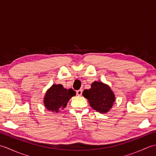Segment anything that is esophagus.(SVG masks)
<instances>
[{
	"label": "esophagus",
	"instance_id": "obj_1",
	"mask_svg": "<svg viewBox=\"0 0 156 156\" xmlns=\"http://www.w3.org/2000/svg\"><path fill=\"white\" fill-rule=\"evenodd\" d=\"M82 94V90H81V89L80 90H78L76 91V94H77L78 96H81Z\"/></svg>",
	"mask_w": 156,
	"mask_h": 156
}]
</instances>
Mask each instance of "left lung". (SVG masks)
<instances>
[{"label": "left lung", "instance_id": "obj_1", "mask_svg": "<svg viewBox=\"0 0 156 156\" xmlns=\"http://www.w3.org/2000/svg\"><path fill=\"white\" fill-rule=\"evenodd\" d=\"M82 95L88 99L90 107L101 113H107L112 107L115 96L108 84L94 81L90 89H86Z\"/></svg>", "mask_w": 156, "mask_h": 156}]
</instances>
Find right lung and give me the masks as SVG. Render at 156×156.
<instances>
[{"label":"right lung","instance_id":"right-lung-1","mask_svg":"<svg viewBox=\"0 0 156 156\" xmlns=\"http://www.w3.org/2000/svg\"><path fill=\"white\" fill-rule=\"evenodd\" d=\"M75 95L76 92L72 88L68 90L62 84H53L45 92L44 104L48 110L57 113L59 109L66 107L69 99Z\"/></svg>","mask_w":156,"mask_h":156}]
</instances>
